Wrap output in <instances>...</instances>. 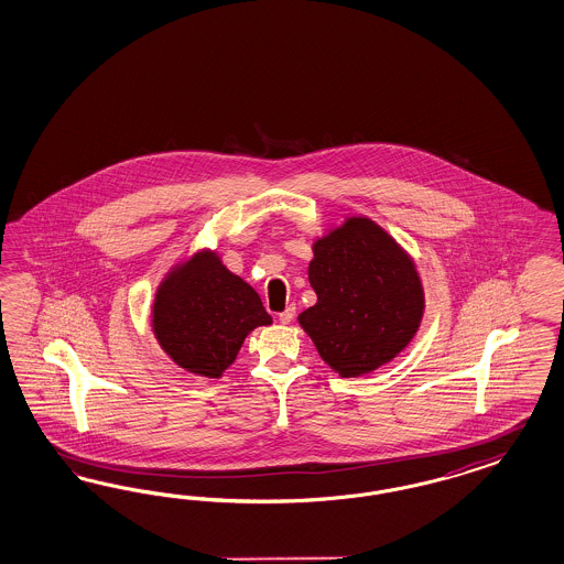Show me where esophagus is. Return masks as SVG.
Returning a JSON list of instances; mask_svg holds the SVG:
<instances>
[{
    "label": "esophagus",
    "instance_id": "obj_1",
    "mask_svg": "<svg viewBox=\"0 0 564 564\" xmlns=\"http://www.w3.org/2000/svg\"><path fill=\"white\" fill-rule=\"evenodd\" d=\"M293 316H295V306H288L285 311L279 314V321H281L283 325H290L293 321Z\"/></svg>",
    "mask_w": 564,
    "mask_h": 564
}]
</instances>
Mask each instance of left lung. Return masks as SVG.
Instances as JSON below:
<instances>
[{
	"label": "left lung",
	"instance_id": "8db88e82",
	"mask_svg": "<svg viewBox=\"0 0 564 564\" xmlns=\"http://www.w3.org/2000/svg\"><path fill=\"white\" fill-rule=\"evenodd\" d=\"M308 281L316 304L297 323L339 377L386 367L423 323L425 288L414 258L369 216H344L312 241Z\"/></svg>",
	"mask_w": 564,
	"mask_h": 564
}]
</instances>
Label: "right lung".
<instances>
[{
    "instance_id": "obj_1",
    "label": "right lung",
    "mask_w": 564,
    "mask_h": 564,
    "mask_svg": "<svg viewBox=\"0 0 564 564\" xmlns=\"http://www.w3.org/2000/svg\"><path fill=\"white\" fill-rule=\"evenodd\" d=\"M152 330L178 369L220 379L256 327L272 325L260 295L216 250L176 260L155 288Z\"/></svg>"
}]
</instances>
